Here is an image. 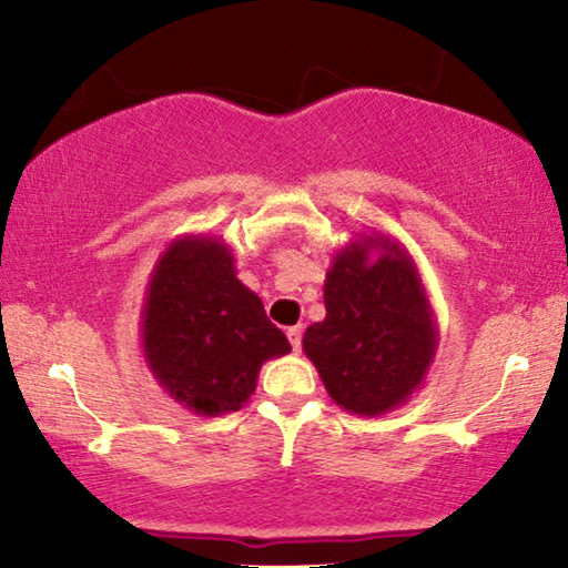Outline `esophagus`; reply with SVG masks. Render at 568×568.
<instances>
[{
    "instance_id": "1",
    "label": "esophagus",
    "mask_w": 568,
    "mask_h": 568,
    "mask_svg": "<svg viewBox=\"0 0 568 568\" xmlns=\"http://www.w3.org/2000/svg\"><path fill=\"white\" fill-rule=\"evenodd\" d=\"M286 338H290V344L294 352H300L302 346V325H292V328H286Z\"/></svg>"
}]
</instances>
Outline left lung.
<instances>
[{
  "mask_svg": "<svg viewBox=\"0 0 568 568\" xmlns=\"http://www.w3.org/2000/svg\"><path fill=\"white\" fill-rule=\"evenodd\" d=\"M325 321L302 352L325 390L356 416H385L424 385L439 333L416 263L398 240L372 232L333 255L323 286Z\"/></svg>",
  "mask_w": 568,
  "mask_h": 568,
  "instance_id": "8db88e82",
  "label": "left lung"
}]
</instances>
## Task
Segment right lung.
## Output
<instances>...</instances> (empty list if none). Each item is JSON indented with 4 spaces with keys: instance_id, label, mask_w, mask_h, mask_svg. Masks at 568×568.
<instances>
[{
    "instance_id": "right-lung-1",
    "label": "right lung",
    "mask_w": 568,
    "mask_h": 568,
    "mask_svg": "<svg viewBox=\"0 0 568 568\" xmlns=\"http://www.w3.org/2000/svg\"><path fill=\"white\" fill-rule=\"evenodd\" d=\"M144 362L170 398L199 416L240 410L263 362L292 352L263 302L237 278L222 237H175L154 263L142 307Z\"/></svg>"
}]
</instances>
